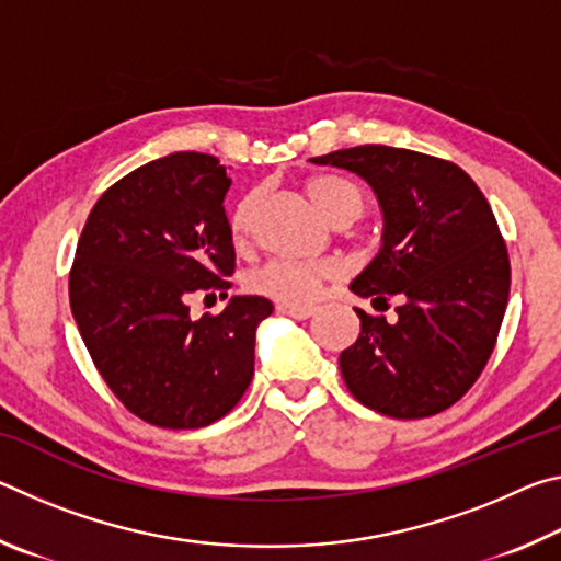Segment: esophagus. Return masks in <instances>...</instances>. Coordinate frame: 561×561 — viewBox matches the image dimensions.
Segmentation results:
<instances>
[{
	"instance_id": "esophagus-1",
	"label": "esophagus",
	"mask_w": 561,
	"mask_h": 561,
	"mask_svg": "<svg viewBox=\"0 0 561 561\" xmlns=\"http://www.w3.org/2000/svg\"><path fill=\"white\" fill-rule=\"evenodd\" d=\"M277 309L282 311V314H287L291 319H309L317 314L314 307H294V304H279Z\"/></svg>"
}]
</instances>
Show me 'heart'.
<instances>
[{"instance_id":"b5f03b06","label":"heart","mask_w":561,"mask_h":561,"mask_svg":"<svg viewBox=\"0 0 561 561\" xmlns=\"http://www.w3.org/2000/svg\"><path fill=\"white\" fill-rule=\"evenodd\" d=\"M311 205L327 217L329 222L339 220V217H351L356 220L364 210V195L360 190L348 183L344 178L336 175H314L304 183ZM254 197H244L237 203L230 217V230L234 240H244L247 230H250ZM344 274V264L336 260H319V262H294V260H270L262 267L252 270L247 277V287L254 294L274 299L279 304H301L311 301L324 287L327 282L339 279Z\"/></svg>"}]
</instances>
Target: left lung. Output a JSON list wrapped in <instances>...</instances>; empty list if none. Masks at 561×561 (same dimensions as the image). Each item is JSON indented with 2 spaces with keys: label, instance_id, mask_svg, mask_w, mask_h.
Instances as JSON below:
<instances>
[{
  "label": "left lung",
  "instance_id": "obj_1",
  "mask_svg": "<svg viewBox=\"0 0 561 561\" xmlns=\"http://www.w3.org/2000/svg\"><path fill=\"white\" fill-rule=\"evenodd\" d=\"M311 163L371 185L381 250L351 291L401 299L393 321L356 309L360 334L339 356L348 391L401 421L445 411L485 368L510 297L507 247L485 195L462 168L405 148L358 146Z\"/></svg>",
  "mask_w": 561,
  "mask_h": 561
}]
</instances>
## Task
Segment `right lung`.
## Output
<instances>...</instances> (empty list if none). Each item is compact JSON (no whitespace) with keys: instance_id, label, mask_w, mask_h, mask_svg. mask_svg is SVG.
<instances>
[{"instance_id":"obj_1","label":"right lung","mask_w":561,"mask_h":561,"mask_svg":"<svg viewBox=\"0 0 561 561\" xmlns=\"http://www.w3.org/2000/svg\"><path fill=\"white\" fill-rule=\"evenodd\" d=\"M230 185L213 156L150 160L99 197L76 247L69 297L83 344L118 401L158 428L220 421L254 376L272 301L232 297L197 321L187 307L190 294L230 289Z\"/></svg>"}]
</instances>
